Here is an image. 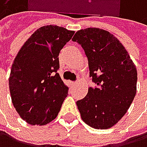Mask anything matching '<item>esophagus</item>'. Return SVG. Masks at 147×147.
I'll list each match as a JSON object with an SVG mask.
<instances>
[{"mask_svg": "<svg viewBox=\"0 0 147 147\" xmlns=\"http://www.w3.org/2000/svg\"><path fill=\"white\" fill-rule=\"evenodd\" d=\"M76 84H77V82H70V85L73 87V86H76Z\"/></svg>", "mask_w": 147, "mask_h": 147, "instance_id": "obj_1", "label": "esophagus"}]
</instances>
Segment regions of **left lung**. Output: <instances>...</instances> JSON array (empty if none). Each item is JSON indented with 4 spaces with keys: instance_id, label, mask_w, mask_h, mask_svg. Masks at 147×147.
Masks as SVG:
<instances>
[{
    "instance_id": "left-lung-1",
    "label": "left lung",
    "mask_w": 147,
    "mask_h": 147,
    "mask_svg": "<svg viewBox=\"0 0 147 147\" xmlns=\"http://www.w3.org/2000/svg\"><path fill=\"white\" fill-rule=\"evenodd\" d=\"M83 48L89 76L96 84L77 101L83 121L96 129H107L121 119L136 93L137 71L127 49L105 30H78L72 39Z\"/></svg>"
}]
</instances>
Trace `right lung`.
Segmentation results:
<instances>
[{
    "instance_id": "right-lung-1",
    "label": "right lung",
    "mask_w": 147,
    "mask_h": 147,
    "mask_svg": "<svg viewBox=\"0 0 147 147\" xmlns=\"http://www.w3.org/2000/svg\"><path fill=\"white\" fill-rule=\"evenodd\" d=\"M75 31L47 25L20 48L11 66L9 88L16 111L30 125H43L57 117L67 88L58 73L59 54Z\"/></svg>"
}]
</instances>
